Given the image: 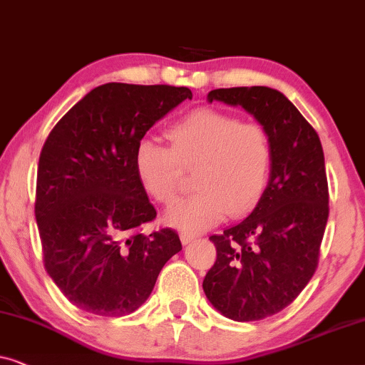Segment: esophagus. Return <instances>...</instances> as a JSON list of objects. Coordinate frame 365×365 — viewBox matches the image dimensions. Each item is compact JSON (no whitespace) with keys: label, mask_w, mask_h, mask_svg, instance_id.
I'll return each mask as SVG.
<instances>
[{"label":"esophagus","mask_w":365,"mask_h":365,"mask_svg":"<svg viewBox=\"0 0 365 365\" xmlns=\"http://www.w3.org/2000/svg\"><path fill=\"white\" fill-rule=\"evenodd\" d=\"M197 235L192 232H187V230H182L180 232V240H182V244H190L192 240H195Z\"/></svg>","instance_id":"1"}]
</instances>
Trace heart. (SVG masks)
Returning a JSON list of instances; mask_svg holds the SVG:
<instances>
[{
  "label": "heart",
  "instance_id": "1",
  "mask_svg": "<svg viewBox=\"0 0 365 365\" xmlns=\"http://www.w3.org/2000/svg\"><path fill=\"white\" fill-rule=\"evenodd\" d=\"M168 147L142 140L135 150V172L145 193L170 205L183 170L195 172L198 192L167 212L172 225L198 232L227 215L252 212L269 183L274 150L264 125L213 108H198L165 130Z\"/></svg>",
  "mask_w": 365,
  "mask_h": 365
}]
</instances>
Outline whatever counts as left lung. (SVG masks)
<instances>
[{
	"mask_svg": "<svg viewBox=\"0 0 365 365\" xmlns=\"http://www.w3.org/2000/svg\"><path fill=\"white\" fill-rule=\"evenodd\" d=\"M240 105L264 125L274 163L255 210L210 240L217 259L203 279L213 307L237 322L279 314L294 302L319 265L329 218L324 152L314 126L280 91L235 86L208 101Z\"/></svg>",
	"mask_w": 365,
	"mask_h": 365,
	"instance_id": "1",
	"label": "left lung"
}]
</instances>
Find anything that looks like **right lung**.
Listing matches in <instances>:
<instances>
[{
  "mask_svg": "<svg viewBox=\"0 0 365 365\" xmlns=\"http://www.w3.org/2000/svg\"><path fill=\"white\" fill-rule=\"evenodd\" d=\"M185 86H96L53 126L40 153L35 215L43 264L85 312L121 317L152 294L163 265L182 250L178 233H143L157 217L135 172V150Z\"/></svg>",
  "mask_w": 365,
  "mask_h": 365,
  "instance_id": "1",
  "label": "right lung"
}]
</instances>
